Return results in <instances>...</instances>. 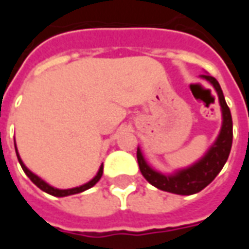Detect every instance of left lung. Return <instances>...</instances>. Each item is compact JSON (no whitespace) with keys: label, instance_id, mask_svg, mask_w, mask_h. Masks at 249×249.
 <instances>
[{"label":"left lung","instance_id":"obj_1","mask_svg":"<svg viewBox=\"0 0 249 249\" xmlns=\"http://www.w3.org/2000/svg\"><path fill=\"white\" fill-rule=\"evenodd\" d=\"M201 77L211 82L214 90L217 92L220 107H221V116H223V124H221L219 136L213 142V145L209 148L208 152L191 167L178 169L173 175H164V173L155 171L145 161L140 148H137V161H139V167H140L142 176L153 187L165 192L176 193V195H193V193L200 192L201 189L213 181V178L223 169L230 156L232 137H233L231 110L225 103L224 94L217 80L209 74H203Z\"/></svg>","mask_w":249,"mask_h":249}]
</instances>
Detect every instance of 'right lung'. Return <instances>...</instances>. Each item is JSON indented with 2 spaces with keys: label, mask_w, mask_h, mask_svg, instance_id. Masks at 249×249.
<instances>
[{
  "label": "right lung",
  "mask_w": 249,
  "mask_h": 249,
  "mask_svg": "<svg viewBox=\"0 0 249 249\" xmlns=\"http://www.w3.org/2000/svg\"><path fill=\"white\" fill-rule=\"evenodd\" d=\"M16 153H17V159H18L19 164H21V168L24 169V172L26 173V176H28V178H29L30 180L37 185V187L40 188L41 191L49 193V195H52V196H56V197H64V196H69V195H76V193L84 192V191H87V189H89V188H92L93 185H94V184L97 183L98 180L101 178V176H103L104 167H103V164H101V167H100V169H98L97 175H96L90 181H88L87 184H82V185H80V187L71 188V189H58V188H54V187H52V185H49L46 181H44L42 178H40L37 175H35L32 171H29V169L26 168V165L22 162L21 157H19L18 151H17V146H16Z\"/></svg>",
  "instance_id": "1"
}]
</instances>
